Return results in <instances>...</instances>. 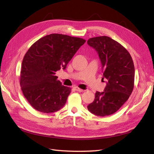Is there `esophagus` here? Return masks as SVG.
<instances>
[{
	"label": "esophagus",
	"instance_id": "34e87169",
	"mask_svg": "<svg viewBox=\"0 0 154 154\" xmlns=\"http://www.w3.org/2000/svg\"><path fill=\"white\" fill-rule=\"evenodd\" d=\"M74 89H75V90H76V91H79V92H84V89H82L78 88V87H74Z\"/></svg>",
	"mask_w": 154,
	"mask_h": 154
}]
</instances>
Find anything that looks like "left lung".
Listing matches in <instances>:
<instances>
[{
  "mask_svg": "<svg viewBox=\"0 0 154 154\" xmlns=\"http://www.w3.org/2000/svg\"><path fill=\"white\" fill-rule=\"evenodd\" d=\"M89 46L95 49L102 65L103 78L106 79L103 92L97 91L88 110L97 116L115 113L128 100L134 88V66L126 49L106 36L91 38Z\"/></svg>",
  "mask_w": 154,
  "mask_h": 154,
  "instance_id": "1",
  "label": "left lung"
}]
</instances>
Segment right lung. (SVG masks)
Instances as JSON below:
<instances>
[{
  "mask_svg": "<svg viewBox=\"0 0 154 154\" xmlns=\"http://www.w3.org/2000/svg\"><path fill=\"white\" fill-rule=\"evenodd\" d=\"M83 38L51 34L34 43L22 62L20 85L35 110L52 113L65 106L71 89L63 85L55 73L67 64L82 45Z\"/></svg>",
  "mask_w": 154,
  "mask_h": 154,
  "instance_id": "add662e5",
  "label": "right lung"
}]
</instances>
